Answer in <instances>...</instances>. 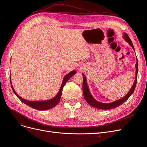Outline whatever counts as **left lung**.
Listing matches in <instances>:
<instances>
[{"instance_id": "left-lung-1", "label": "left lung", "mask_w": 147, "mask_h": 147, "mask_svg": "<svg viewBox=\"0 0 147 147\" xmlns=\"http://www.w3.org/2000/svg\"><path fill=\"white\" fill-rule=\"evenodd\" d=\"M123 38L125 40L126 42L129 43L131 47H132L133 50H134V46H133V44L131 40L129 37L128 36V35L124 32L123 34ZM135 51V50H134ZM136 79L135 81L133 83L131 88L129 92L127 93L126 96H124L122 98L119 99L117 100H115L114 102H110V103H102V102H99L96 100L93 96L91 95V92L89 90V88L88 86V84L86 82V76L84 75V74H82V75L83 77V95L84 97V99L86 100L87 103L90 105L92 107H94L96 109H102V110H110V109H113L119 107L120 105L123 104L124 102L126 101L129 97L132 94L133 92L134 91V90L136 86V83H137V73H138V62H137V58H136Z\"/></svg>"}]
</instances>
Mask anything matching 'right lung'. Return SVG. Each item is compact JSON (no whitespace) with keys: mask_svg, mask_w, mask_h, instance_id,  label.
I'll return each instance as SVG.
<instances>
[{"mask_svg":"<svg viewBox=\"0 0 147 147\" xmlns=\"http://www.w3.org/2000/svg\"><path fill=\"white\" fill-rule=\"evenodd\" d=\"M77 73V71L75 70H74L72 71H71L70 72L68 73L64 77L63 82H62V84L61 86L59 89V92L57 94H56V96L55 97H53L52 99H48V100H37V101H32V100H28L24 99L23 98H22L21 97H20L18 94H17L16 92V91H15L14 88H13V86L12 85L11 83V77H10V83H11V86L12 88V90L13 91V92L15 93V94L18 97V99L24 103L26 105H28L30 107H32L33 109H35L38 110H49L51 109L52 108L55 107L57 103H58L59 101L60 100L61 97L62 95V91H63V87L64 86V84H65V83L67 82L74 75H75V74Z\"/></svg>","mask_w":147,"mask_h":147,"instance_id":"add662e5","label":"right lung"}]
</instances>
